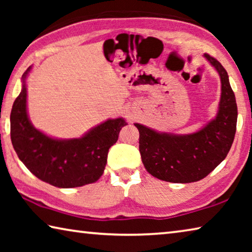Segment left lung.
<instances>
[{
    "instance_id": "obj_1",
    "label": "left lung",
    "mask_w": 252,
    "mask_h": 252,
    "mask_svg": "<svg viewBox=\"0 0 252 252\" xmlns=\"http://www.w3.org/2000/svg\"><path fill=\"white\" fill-rule=\"evenodd\" d=\"M204 57L221 79V99L215 120L187 135L159 133L134 123L140 133L139 150L144 167L160 180L174 183L201 180L224 160L232 146L238 117L236 96L221 63L207 53Z\"/></svg>"
}]
</instances>
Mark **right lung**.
Masks as SVG:
<instances>
[{"mask_svg": "<svg viewBox=\"0 0 252 252\" xmlns=\"http://www.w3.org/2000/svg\"><path fill=\"white\" fill-rule=\"evenodd\" d=\"M22 91L11 111V140L19 159L40 180L58 188H75L95 182L104 171L111 146L118 141L122 118L93 127L80 139L57 140L42 133L30 122L27 113L25 78Z\"/></svg>", "mask_w": 252, "mask_h": 252, "instance_id": "1", "label": "right lung"}]
</instances>
